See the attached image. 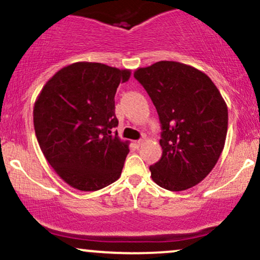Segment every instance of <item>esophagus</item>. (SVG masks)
I'll use <instances>...</instances> for the list:
<instances>
[{"mask_svg": "<svg viewBox=\"0 0 260 260\" xmlns=\"http://www.w3.org/2000/svg\"><path fill=\"white\" fill-rule=\"evenodd\" d=\"M143 143H144V140H143V139H139V140H136V142H134V144H136L137 147L139 148V147H142Z\"/></svg>", "mask_w": 260, "mask_h": 260, "instance_id": "1", "label": "esophagus"}]
</instances>
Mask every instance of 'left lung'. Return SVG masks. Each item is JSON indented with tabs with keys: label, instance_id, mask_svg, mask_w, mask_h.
<instances>
[{
	"label": "left lung",
	"instance_id": "1",
	"mask_svg": "<svg viewBox=\"0 0 260 260\" xmlns=\"http://www.w3.org/2000/svg\"><path fill=\"white\" fill-rule=\"evenodd\" d=\"M159 115L162 156L149 170L169 190H186L204 180L216 165L228 134V105L213 80L202 71L176 61L138 68Z\"/></svg>",
	"mask_w": 260,
	"mask_h": 260
}]
</instances>
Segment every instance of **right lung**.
I'll use <instances>...</instances> for the list:
<instances>
[{"label":"right lung","mask_w":260,"mask_h":260,"mask_svg":"<svg viewBox=\"0 0 260 260\" xmlns=\"http://www.w3.org/2000/svg\"><path fill=\"white\" fill-rule=\"evenodd\" d=\"M131 70L76 62L46 82L34 104L35 134L44 156L66 183L90 192L120 178L129 142L121 140L115 94Z\"/></svg>","instance_id":"obj_1"}]
</instances>
